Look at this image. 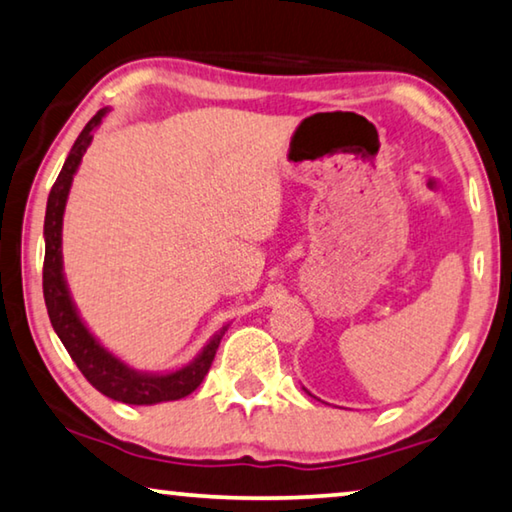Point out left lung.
Instances as JSON below:
<instances>
[{"label": "left lung", "mask_w": 512, "mask_h": 512, "mask_svg": "<svg viewBox=\"0 0 512 512\" xmlns=\"http://www.w3.org/2000/svg\"><path fill=\"white\" fill-rule=\"evenodd\" d=\"M302 389H304V387H302ZM304 391H306V389H304ZM306 393H309V396H311V398H316V396H313V393H311V391H306Z\"/></svg>", "instance_id": "1"}]
</instances>
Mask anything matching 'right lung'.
I'll list each match as a JSON object with an SVG mask.
<instances>
[{
    "mask_svg": "<svg viewBox=\"0 0 512 512\" xmlns=\"http://www.w3.org/2000/svg\"><path fill=\"white\" fill-rule=\"evenodd\" d=\"M109 109H100L93 119L86 123L80 137L70 148L64 167L59 171L57 183L52 185L47 196L45 210V263H43V297L47 306V316L54 327V332L61 338L70 359L75 361L82 375L89 380L100 393L107 398L119 400L128 405H157L167 400H180L199 387L203 377L210 371L212 359L217 355L219 341L229 325H224L219 332L210 336V341L203 345V350L190 364L176 368L169 373H148L137 371L112 355L96 336L89 332L80 318V311L70 297L68 283L64 277V254H61V229H64V212L70 194V185L80 169L86 148L93 141V130L105 119Z\"/></svg>",
    "mask_w": 512,
    "mask_h": 512,
    "instance_id": "add662e5",
    "label": "right lung"
}]
</instances>
